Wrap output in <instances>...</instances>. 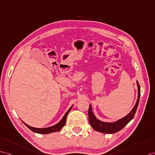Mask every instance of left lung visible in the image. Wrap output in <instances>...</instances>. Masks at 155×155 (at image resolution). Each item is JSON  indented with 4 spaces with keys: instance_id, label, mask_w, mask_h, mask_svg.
<instances>
[{
    "instance_id": "obj_1",
    "label": "left lung",
    "mask_w": 155,
    "mask_h": 155,
    "mask_svg": "<svg viewBox=\"0 0 155 155\" xmlns=\"http://www.w3.org/2000/svg\"><path fill=\"white\" fill-rule=\"evenodd\" d=\"M137 89H138V97H137V100L136 103H135L134 107L133 109L131 110V112L126 115L124 118L117 120L115 122H102L101 120H98L96 116L94 115V114L92 112V108H91V105H89V111H88V114H89V122L90 125L93 128L94 130L97 131L101 132V133H104V134H114L116 132L119 131L125 127L127 124L129 123L131 120L134 118L135 116V112H136L137 108L139 104V98H140V86L138 81H137Z\"/></svg>"
}]
</instances>
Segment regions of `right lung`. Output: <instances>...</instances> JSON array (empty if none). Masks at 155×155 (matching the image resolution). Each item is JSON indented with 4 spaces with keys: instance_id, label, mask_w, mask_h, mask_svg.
<instances>
[{
    "instance_id": "obj_1",
    "label": "right lung",
    "mask_w": 155,
    "mask_h": 155,
    "mask_svg": "<svg viewBox=\"0 0 155 155\" xmlns=\"http://www.w3.org/2000/svg\"><path fill=\"white\" fill-rule=\"evenodd\" d=\"M71 108H72V106H71L68 110L66 114H64V116H63V118H62V120L58 123L55 124V125L48 127H45V128H37V127H33L30 126L29 125H28L27 124L24 123L25 125L27 126L29 130H31L32 131L35 132V133H37V134H51V133H53V132H56V131H59L62 128L64 127V126L66 124V117L67 115L68 114V113L70 112V111L71 110Z\"/></svg>"
}]
</instances>
